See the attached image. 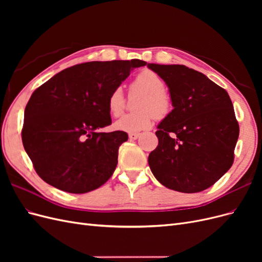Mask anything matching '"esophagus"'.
Instances as JSON below:
<instances>
[{
	"label": "esophagus",
	"instance_id": "1",
	"mask_svg": "<svg viewBox=\"0 0 262 262\" xmlns=\"http://www.w3.org/2000/svg\"><path fill=\"white\" fill-rule=\"evenodd\" d=\"M140 137L139 133H129V139L130 140H137Z\"/></svg>",
	"mask_w": 262,
	"mask_h": 262
}]
</instances>
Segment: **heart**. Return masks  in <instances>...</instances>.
Listing matches in <instances>:
<instances>
[{
  "mask_svg": "<svg viewBox=\"0 0 262 262\" xmlns=\"http://www.w3.org/2000/svg\"><path fill=\"white\" fill-rule=\"evenodd\" d=\"M163 78L153 71L145 70L140 72L131 83L133 93H142L137 109L139 112L123 115L115 122L118 131L136 133L149 128L154 117L162 119L167 116L172 109V99L166 91ZM125 97L120 86L116 87L108 97V110L117 117L123 112Z\"/></svg>",
  "mask_w": 262,
  "mask_h": 262,
  "instance_id": "obj_1",
  "label": "heart"
}]
</instances>
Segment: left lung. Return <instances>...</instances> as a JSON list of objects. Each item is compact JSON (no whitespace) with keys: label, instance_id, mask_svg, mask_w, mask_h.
Segmentation results:
<instances>
[{"label":"left lung","instance_id":"1","mask_svg":"<svg viewBox=\"0 0 262 262\" xmlns=\"http://www.w3.org/2000/svg\"><path fill=\"white\" fill-rule=\"evenodd\" d=\"M147 68L167 84L171 112L157 125V147L148 155L155 178L179 192L208 189L232 167L239 136L227 92L186 66Z\"/></svg>","mask_w":262,"mask_h":262}]
</instances>
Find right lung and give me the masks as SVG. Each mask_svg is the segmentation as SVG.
<instances>
[{
  "label": "right lung",
  "mask_w": 262,
  "mask_h": 262,
  "mask_svg": "<svg viewBox=\"0 0 262 262\" xmlns=\"http://www.w3.org/2000/svg\"><path fill=\"white\" fill-rule=\"evenodd\" d=\"M145 61H94L61 71L33 93L21 130L38 176L70 193H86L112 177L128 134L100 132L112 124L110 93Z\"/></svg>",
  "instance_id": "add662e5"
}]
</instances>
